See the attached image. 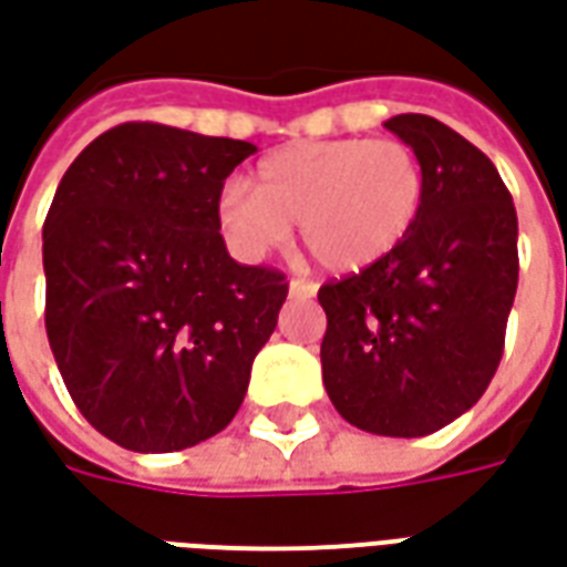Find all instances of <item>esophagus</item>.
Listing matches in <instances>:
<instances>
[{
    "label": "esophagus",
    "instance_id": "obj_1",
    "mask_svg": "<svg viewBox=\"0 0 567 567\" xmlns=\"http://www.w3.org/2000/svg\"><path fill=\"white\" fill-rule=\"evenodd\" d=\"M289 296L292 299H311V296H317V284L305 278H292L289 280Z\"/></svg>",
    "mask_w": 567,
    "mask_h": 567
}]
</instances>
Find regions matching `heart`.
Masks as SVG:
<instances>
[{
  "label": "heart",
  "mask_w": 567,
  "mask_h": 567,
  "mask_svg": "<svg viewBox=\"0 0 567 567\" xmlns=\"http://www.w3.org/2000/svg\"><path fill=\"white\" fill-rule=\"evenodd\" d=\"M425 205V168L399 138L292 144L256 165L254 187L229 184L220 226L247 259L275 254L299 223L317 266L362 271L414 233Z\"/></svg>",
  "instance_id": "1"
}]
</instances>
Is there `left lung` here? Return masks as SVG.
<instances>
[{"label": "left lung", "mask_w": 567, "mask_h": 567, "mask_svg": "<svg viewBox=\"0 0 567 567\" xmlns=\"http://www.w3.org/2000/svg\"><path fill=\"white\" fill-rule=\"evenodd\" d=\"M383 126L423 159V214L386 259L320 287V362L347 423L423 437L477 404L502 362L516 208L489 156L441 120L399 114Z\"/></svg>", "instance_id": "obj_1"}]
</instances>
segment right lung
Returning a JSON list of instances; mask_svg holds the SVG:
<instances>
[{"label":"right lung","mask_w":567,"mask_h":567,"mask_svg":"<svg viewBox=\"0 0 567 567\" xmlns=\"http://www.w3.org/2000/svg\"><path fill=\"white\" fill-rule=\"evenodd\" d=\"M256 144L163 123L90 142L44 220V326L65 390L135 453L196 447L233 423L287 301L275 268L238 266L223 181Z\"/></svg>","instance_id":"right-lung-1"}]
</instances>
